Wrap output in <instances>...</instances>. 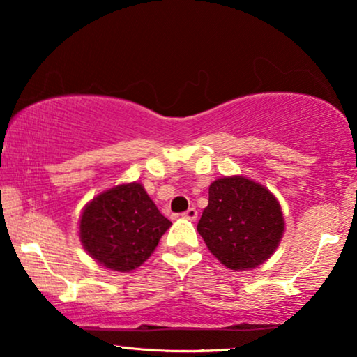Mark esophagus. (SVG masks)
<instances>
[{"mask_svg": "<svg viewBox=\"0 0 357 357\" xmlns=\"http://www.w3.org/2000/svg\"><path fill=\"white\" fill-rule=\"evenodd\" d=\"M183 218H187V219H192V221H195V219L198 218V211H197V208H188L187 211H185L183 214H182Z\"/></svg>", "mask_w": 357, "mask_h": 357, "instance_id": "esophagus-1", "label": "esophagus"}]
</instances>
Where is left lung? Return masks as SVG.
<instances>
[{
    "mask_svg": "<svg viewBox=\"0 0 357 357\" xmlns=\"http://www.w3.org/2000/svg\"><path fill=\"white\" fill-rule=\"evenodd\" d=\"M198 232L209 252L231 270H248L273 255L284 232L281 206L260 183L222 177L209 185Z\"/></svg>",
    "mask_w": 357,
    "mask_h": 357,
    "instance_id": "8db88e82",
    "label": "left lung"
}]
</instances>
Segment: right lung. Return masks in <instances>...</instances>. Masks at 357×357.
Wrapping results in <instances>:
<instances>
[{"label": "right lung", "mask_w": 357, "mask_h": 357, "mask_svg": "<svg viewBox=\"0 0 357 357\" xmlns=\"http://www.w3.org/2000/svg\"><path fill=\"white\" fill-rule=\"evenodd\" d=\"M143 185L107 190L82 211L79 237L87 253L102 266L130 271L146 261L170 227Z\"/></svg>", "instance_id": "right-lung-1"}]
</instances>
